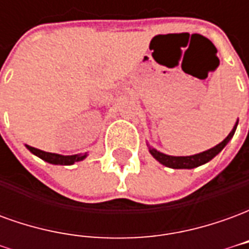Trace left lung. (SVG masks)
Wrapping results in <instances>:
<instances>
[{
    "mask_svg": "<svg viewBox=\"0 0 249 249\" xmlns=\"http://www.w3.org/2000/svg\"><path fill=\"white\" fill-rule=\"evenodd\" d=\"M236 126H237V123L233 126V129L231 130V133L227 137H225L224 140L221 141L220 144H217L213 148H211L208 151L203 152V153H198V155H193V156H168V155H164L161 152H157L156 149H153L149 146V152H151V155L155 159H156L157 161L161 162L162 165H165L168 168H173V169H192V168H196L198 165H203L205 162H208L209 160H212L219 152H221V149L224 148L227 144H228V141L233 137L235 135V130Z\"/></svg>",
    "mask_w": 249,
    "mask_h": 249,
    "instance_id": "8db88e82",
    "label": "left lung"
}]
</instances>
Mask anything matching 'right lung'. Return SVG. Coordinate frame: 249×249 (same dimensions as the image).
<instances>
[{
  "instance_id": "1",
  "label": "right lung",
  "mask_w": 249,
  "mask_h": 249,
  "mask_svg": "<svg viewBox=\"0 0 249 249\" xmlns=\"http://www.w3.org/2000/svg\"><path fill=\"white\" fill-rule=\"evenodd\" d=\"M26 148L29 149L33 155L38 156L42 160L51 162V164H57V165H71L76 161H81L85 159L87 155H73V156H62V155H57V153H49V152H44L33 148V146L26 145Z\"/></svg>"
}]
</instances>
